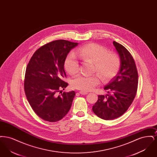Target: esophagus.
<instances>
[{"mask_svg": "<svg viewBox=\"0 0 157 157\" xmlns=\"http://www.w3.org/2000/svg\"><path fill=\"white\" fill-rule=\"evenodd\" d=\"M79 94H81V95H86L88 94V92H85V91H80L79 92Z\"/></svg>", "mask_w": 157, "mask_h": 157, "instance_id": "obj_1", "label": "esophagus"}]
</instances>
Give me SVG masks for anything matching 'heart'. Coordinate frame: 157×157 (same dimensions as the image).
Masks as SVG:
<instances>
[{"instance_id": "1", "label": "heart", "mask_w": 157, "mask_h": 157, "mask_svg": "<svg viewBox=\"0 0 157 157\" xmlns=\"http://www.w3.org/2000/svg\"><path fill=\"white\" fill-rule=\"evenodd\" d=\"M75 55L85 61L94 62V71L97 72L104 81L111 79L120 69L118 55L115 53L108 52L106 48L97 44L82 46L76 51ZM65 67L71 75H75L79 72V62L73 53L67 55L65 61ZM99 75H79L73 79L72 86L83 91L94 90L100 83Z\"/></svg>"}]
</instances>
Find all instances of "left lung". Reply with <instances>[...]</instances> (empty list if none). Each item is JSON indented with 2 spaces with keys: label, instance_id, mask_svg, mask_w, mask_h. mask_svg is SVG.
Segmentation results:
<instances>
[{
  "label": "left lung",
  "instance_id": "1",
  "mask_svg": "<svg viewBox=\"0 0 157 157\" xmlns=\"http://www.w3.org/2000/svg\"><path fill=\"white\" fill-rule=\"evenodd\" d=\"M119 55L120 67L117 75L105 86V95H98L92 111L105 120L117 118L126 112L133 102L138 86V72L133 57L127 49L115 41L113 42Z\"/></svg>",
  "mask_w": 157,
  "mask_h": 157
}]
</instances>
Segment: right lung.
<instances>
[{
    "instance_id": "obj_1",
    "label": "right lung",
    "mask_w": 157,
    "mask_h": 157,
    "mask_svg": "<svg viewBox=\"0 0 157 157\" xmlns=\"http://www.w3.org/2000/svg\"><path fill=\"white\" fill-rule=\"evenodd\" d=\"M78 43L57 40L39 48L26 69L24 88L32 108L42 119L57 122L69 112L75 91L62 92L67 86L64 69L67 54Z\"/></svg>"
}]
</instances>
